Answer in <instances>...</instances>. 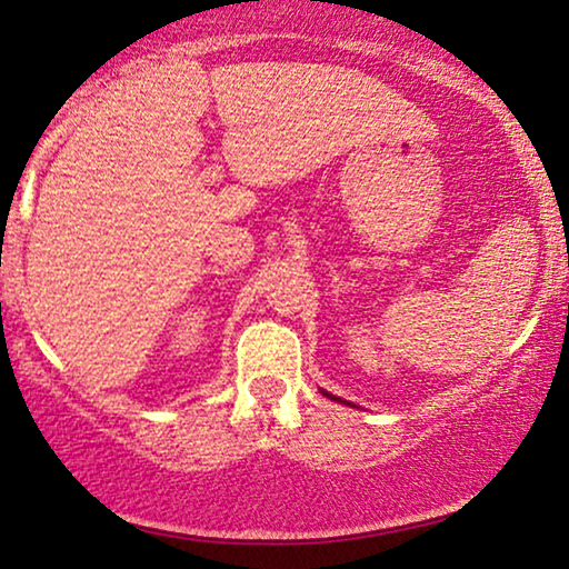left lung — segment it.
<instances>
[{
    "instance_id": "1",
    "label": "left lung",
    "mask_w": 569,
    "mask_h": 569,
    "mask_svg": "<svg viewBox=\"0 0 569 569\" xmlns=\"http://www.w3.org/2000/svg\"><path fill=\"white\" fill-rule=\"evenodd\" d=\"M326 393V391H323ZM326 396H331V393H326ZM331 399H333V396H331ZM333 401H341V399H333Z\"/></svg>"
}]
</instances>
